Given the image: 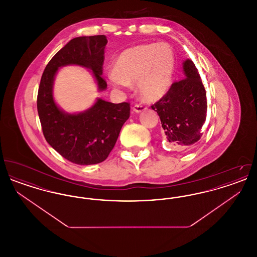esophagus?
Here are the masks:
<instances>
[{
	"mask_svg": "<svg viewBox=\"0 0 257 257\" xmlns=\"http://www.w3.org/2000/svg\"><path fill=\"white\" fill-rule=\"evenodd\" d=\"M147 110V107L146 106H143V105H139V104H137V105H135L134 107H133V110H134L135 112H142V111H144V110Z\"/></svg>",
	"mask_w": 257,
	"mask_h": 257,
	"instance_id": "1",
	"label": "esophagus"
}]
</instances>
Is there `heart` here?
<instances>
[{
    "instance_id": "heart-1",
    "label": "heart",
    "mask_w": 257,
    "mask_h": 257,
    "mask_svg": "<svg viewBox=\"0 0 257 257\" xmlns=\"http://www.w3.org/2000/svg\"><path fill=\"white\" fill-rule=\"evenodd\" d=\"M175 70L173 50L167 43H145L121 52L108 74L112 87L118 90L136 83L137 92L144 101L164 97L172 84Z\"/></svg>"
}]
</instances>
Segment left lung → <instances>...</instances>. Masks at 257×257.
Segmentation results:
<instances>
[{"mask_svg":"<svg viewBox=\"0 0 257 257\" xmlns=\"http://www.w3.org/2000/svg\"><path fill=\"white\" fill-rule=\"evenodd\" d=\"M182 65L184 79L173 83L167 94L151 108L157 111L169 143L185 149L201 138L207 99L195 63L187 59Z\"/></svg>","mask_w":257,"mask_h":257,"instance_id":"1","label":"left lung"}]
</instances>
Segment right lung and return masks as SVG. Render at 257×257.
<instances>
[{"label":"right lung","instance_id":"1","mask_svg":"<svg viewBox=\"0 0 257 257\" xmlns=\"http://www.w3.org/2000/svg\"><path fill=\"white\" fill-rule=\"evenodd\" d=\"M107 43L105 36L75 37L52 58L40 80L37 111L43 135L63 158L77 165H94L107 159L130 116V104L97 98L87 110L67 112L55 101L54 82L61 67L78 65L91 72L98 91L106 90L107 83L101 75Z\"/></svg>","mask_w":257,"mask_h":257}]
</instances>
